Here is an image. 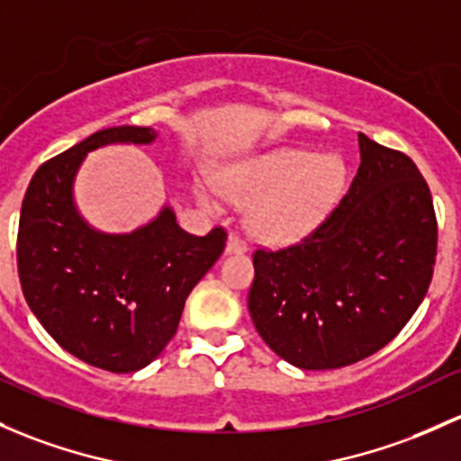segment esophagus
<instances>
[{"label": "esophagus", "instance_id": "34e87169", "mask_svg": "<svg viewBox=\"0 0 461 461\" xmlns=\"http://www.w3.org/2000/svg\"><path fill=\"white\" fill-rule=\"evenodd\" d=\"M247 243L240 239L239 234H231L230 240H227V254H245Z\"/></svg>", "mask_w": 461, "mask_h": 461}]
</instances>
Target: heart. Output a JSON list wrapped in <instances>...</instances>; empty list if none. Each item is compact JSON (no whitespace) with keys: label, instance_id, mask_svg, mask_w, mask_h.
Returning <instances> with one entry per match:
<instances>
[{"label":"heart","instance_id":"obj_1","mask_svg":"<svg viewBox=\"0 0 461 461\" xmlns=\"http://www.w3.org/2000/svg\"><path fill=\"white\" fill-rule=\"evenodd\" d=\"M218 185L231 201L251 203L247 230L254 239L287 245L324 221L345 185V166L333 154L280 148L227 169ZM201 201L216 207L205 192Z\"/></svg>","mask_w":461,"mask_h":461}]
</instances>
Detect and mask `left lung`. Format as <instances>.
<instances>
[{
	"label": "left lung",
	"instance_id": "obj_1",
	"mask_svg": "<svg viewBox=\"0 0 461 461\" xmlns=\"http://www.w3.org/2000/svg\"><path fill=\"white\" fill-rule=\"evenodd\" d=\"M340 205L283 249L254 251L249 307L267 347L298 369H340L402 331L429 292L438 218L418 166L357 134Z\"/></svg>",
	"mask_w": 461,
	"mask_h": 461
}]
</instances>
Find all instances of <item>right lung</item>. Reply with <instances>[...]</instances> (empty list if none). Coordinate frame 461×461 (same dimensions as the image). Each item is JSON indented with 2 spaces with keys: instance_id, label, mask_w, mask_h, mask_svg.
Masks as SVG:
<instances>
[{
  "instance_id": "1",
  "label": "right lung",
  "mask_w": 461,
  "mask_h": 461,
  "mask_svg": "<svg viewBox=\"0 0 461 461\" xmlns=\"http://www.w3.org/2000/svg\"><path fill=\"white\" fill-rule=\"evenodd\" d=\"M139 125L99 130L43 163L22 203L17 269L23 298L52 340L96 369L132 373L174 338L194 285L225 249L227 231L181 230L169 207L132 234H101L79 216L72 181L90 149L152 143Z\"/></svg>"
}]
</instances>
